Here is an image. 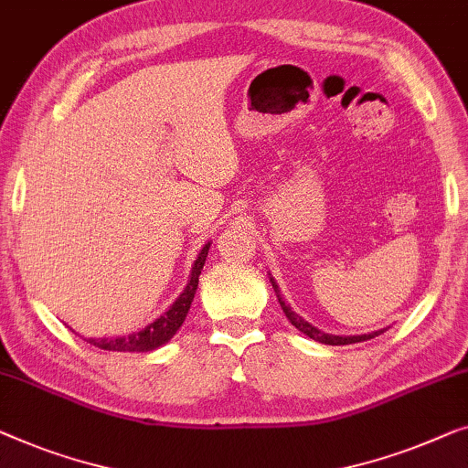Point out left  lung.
Returning <instances> with one entry per match:
<instances>
[{"label":"left lung","mask_w":468,"mask_h":468,"mask_svg":"<svg viewBox=\"0 0 468 468\" xmlns=\"http://www.w3.org/2000/svg\"><path fill=\"white\" fill-rule=\"evenodd\" d=\"M272 287H274L276 293H279V287H276L274 281H272ZM279 302H281V306H282V313L287 314L291 324H295V327L300 329L302 334H306L308 337H313V340L321 342V344H329V346H346V344L365 342V340H371V337L380 335V334H384V331H386V329H380V331H374V334H365V335H331V334H324V331H321V329L313 327V324L303 321V318H302L300 314H295L293 310H291V308L287 306V303L282 302L281 295H279Z\"/></svg>","instance_id":"obj_1"}]
</instances>
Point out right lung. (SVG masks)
<instances>
[{
  "instance_id": "add662e5",
  "label": "right lung",
  "mask_w": 468,
  "mask_h": 468,
  "mask_svg": "<svg viewBox=\"0 0 468 468\" xmlns=\"http://www.w3.org/2000/svg\"><path fill=\"white\" fill-rule=\"evenodd\" d=\"M208 247H211V242L202 247V250L198 253V260L194 261L192 276H189V282L184 289V293L175 300L173 306L168 308L160 318H155L154 323L147 324L145 329L137 331V334H131L124 337H99V340L88 337L86 342L101 350H112V352H147V350L162 346V344H166L175 334H177L181 323L186 321L189 306H192L194 293H196V289H198L200 270H202V266H205V260L208 255Z\"/></svg>"
}]
</instances>
